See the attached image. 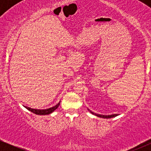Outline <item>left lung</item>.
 I'll use <instances>...</instances> for the list:
<instances>
[{"label": "left lung", "instance_id": "1", "mask_svg": "<svg viewBox=\"0 0 151 151\" xmlns=\"http://www.w3.org/2000/svg\"><path fill=\"white\" fill-rule=\"evenodd\" d=\"M88 110L89 111V109H88ZM90 112H91V114H93V115H95V116H98V117H100V118H104V119H110V118H113V117H114L115 116H116V115H108V116H105V115H100V114H95V113H93V112H91V111H89Z\"/></svg>", "mask_w": 151, "mask_h": 151}]
</instances>
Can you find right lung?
I'll list each match as a JSON object with an SVG mask.
<instances>
[{"label":"right lung","instance_id":"obj_1","mask_svg":"<svg viewBox=\"0 0 151 151\" xmlns=\"http://www.w3.org/2000/svg\"><path fill=\"white\" fill-rule=\"evenodd\" d=\"M60 104V101L59 102L58 104L55 105V106H52L51 107V108L47 109H42V110H41V109H31L30 107H27V106H25V107L27 109V110H29L30 111L32 112V113L37 114V115H48V114L52 113L55 110H56V109L59 107Z\"/></svg>","mask_w":151,"mask_h":151}]
</instances>
